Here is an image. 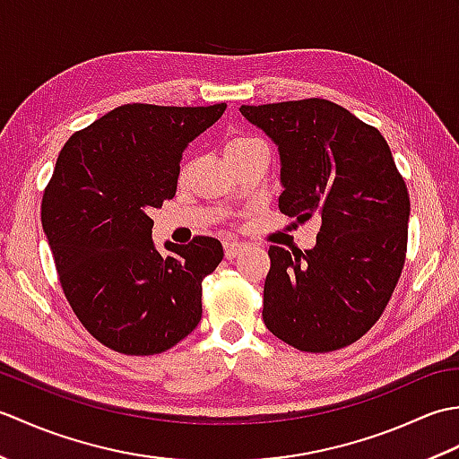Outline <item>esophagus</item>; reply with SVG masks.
I'll return each instance as SVG.
<instances>
[{"mask_svg": "<svg viewBox=\"0 0 459 459\" xmlns=\"http://www.w3.org/2000/svg\"><path fill=\"white\" fill-rule=\"evenodd\" d=\"M222 247H224V256L232 260V258L238 256V252L242 250V247H245V245H240V242L235 240V238H224Z\"/></svg>", "mask_w": 459, "mask_h": 459, "instance_id": "obj_1", "label": "esophagus"}]
</instances>
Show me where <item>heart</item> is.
<instances>
[{"label": "heart", "mask_w": 459, "mask_h": 459, "mask_svg": "<svg viewBox=\"0 0 459 459\" xmlns=\"http://www.w3.org/2000/svg\"><path fill=\"white\" fill-rule=\"evenodd\" d=\"M255 142H260L258 138H252V135H232V138L224 145V150L230 152V150H238V148H245V145H250Z\"/></svg>", "instance_id": "heart-1"}]
</instances>
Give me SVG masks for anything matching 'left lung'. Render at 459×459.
<instances>
[{"instance_id": "8db88e82", "label": "left lung", "mask_w": 459, "mask_h": 459, "mask_svg": "<svg viewBox=\"0 0 459 459\" xmlns=\"http://www.w3.org/2000/svg\"><path fill=\"white\" fill-rule=\"evenodd\" d=\"M276 143L280 211L319 221L314 248L270 247L262 319L311 353L355 343L377 324L403 272L411 199L373 126L324 99L240 106Z\"/></svg>"}]
</instances>
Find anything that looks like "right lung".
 Returning <instances> with one entry per match:
<instances>
[{"label":"right lung","instance_id":"add662e5","mask_svg":"<svg viewBox=\"0 0 459 459\" xmlns=\"http://www.w3.org/2000/svg\"><path fill=\"white\" fill-rule=\"evenodd\" d=\"M227 104H124L76 132L56 158L41 222L65 296L81 324L118 353L171 349L201 321L203 278L222 245L152 238V209L178 191L187 145Z\"/></svg>","mask_w":459,"mask_h":459}]
</instances>
